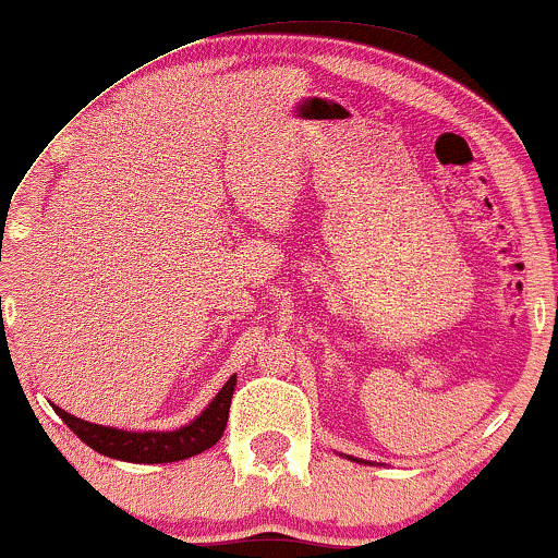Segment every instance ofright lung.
<instances>
[{"instance_id": "add662e5", "label": "right lung", "mask_w": 558, "mask_h": 558, "mask_svg": "<svg viewBox=\"0 0 558 558\" xmlns=\"http://www.w3.org/2000/svg\"><path fill=\"white\" fill-rule=\"evenodd\" d=\"M234 384H238V376H232L225 386H221V391L214 397V402L203 410L201 417H195V421L185 425V428L169 430V434H156V430H150V434H130V430L107 428V425H96L81 421V417H72L70 412H64L62 408L54 410L72 434L81 438L83 444H88L90 449H96L98 454L111 457V460L141 464L180 462L211 449L221 438V434H225Z\"/></svg>"}]
</instances>
